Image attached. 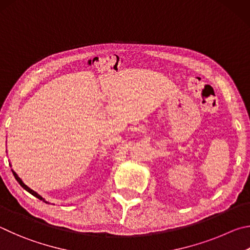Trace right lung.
I'll return each instance as SVG.
<instances>
[{
  "label": "right lung",
  "mask_w": 250,
  "mask_h": 250,
  "mask_svg": "<svg viewBox=\"0 0 250 250\" xmlns=\"http://www.w3.org/2000/svg\"><path fill=\"white\" fill-rule=\"evenodd\" d=\"M12 172H13V174H14V177H15V179H16V180H17V182H19L20 183V185H21V188H23V189H25L26 191H27V192H29V193L30 194H32V195H34V196H36V198L37 199H39V200H41V201H42V202H45V203H49V202H48V201H46L45 199H43L42 198V196L41 195V194H38L37 193V192L36 191H34L33 189H30V188L29 187H27V186H26L25 185V183L23 182V180H21V179L19 177V176H17V173L14 171V170H12Z\"/></svg>",
  "instance_id": "right-lung-1"
}]
</instances>
